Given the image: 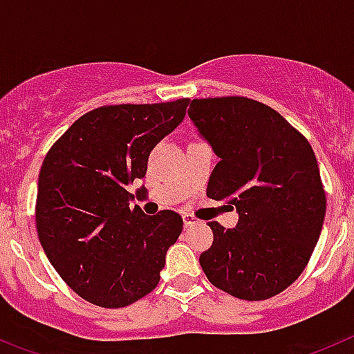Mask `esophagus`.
Segmentation results:
<instances>
[{
  "label": "esophagus",
  "instance_id": "34e87169",
  "mask_svg": "<svg viewBox=\"0 0 354 354\" xmlns=\"http://www.w3.org/2000/svg\"><path fill=\"white\" fill-rule=\"evenodd\" d=\"M183 220H184V227H192V225L198 223V220H196L193 214H183Z\"/></svg>",
  "mask_w": 354,
  "mask_h": 354
}]
</instances>
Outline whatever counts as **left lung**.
<instances>
[{
	"mask_svg": "<svg viewBox=\"0 0 354 354\" xmlns=\"http://www.w3.org/2000/svg\"><path fill=\"white\" fill-rule=\"evenodd\" d=\"M187 115L220 158L207 196L236 207V228L211 221L200 255L209 282L246 301L273 298L303 273L326 214L310 143L270 106L248 97L193 99Z\"/></svg>",
	"mask_w": 354,
	"mask_h": 354,
	"instance_id": "1",
	"label": "left lung"
}]
</instances>
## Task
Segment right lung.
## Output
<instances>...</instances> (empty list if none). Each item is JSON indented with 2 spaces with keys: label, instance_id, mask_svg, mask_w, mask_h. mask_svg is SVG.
I'll return each mask as SVG.
<instances>
[{
  "label": "right lung",
  "instance_id": "right-lung-1",
  "mask_svg": "<svg viewBox=\"0 0 354 354\" xmlns=\"http://www.w3.org/2000/svg\"><path fill=\"white\" fill-rule=\"evenodd\" d=\"M187 104L101 106L77 118L44 158L35 204L40 245L64 282L93 305L127 306L159 283L183 218L131 209L127 186L145 177L150 150L183 122Z\"/></svg>",
  "mask_w": 354,
  "mask_h": 354
}]
</instances>
